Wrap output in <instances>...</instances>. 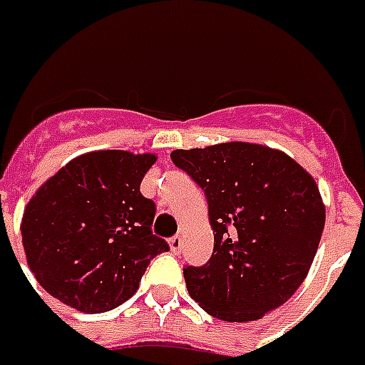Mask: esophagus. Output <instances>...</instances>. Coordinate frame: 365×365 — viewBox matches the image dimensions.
I'll list each match as a JSON object with an SVG mask.
<instances>
[{
    "label": "esophagus",
    "instance_id": "esophagus-1",
    "mask_svg": "<svg viewBox=\"0 0 365 365\" xmlns=\"http://www.w3.org/2000/svg\"><path fill=\"white\" fill-rule=\"evenodd\" d=\"M169 249H171V252H175V255H179L180 250H182V237H180V235H175V237L169 239Z\"/></svg>",
    "mask_w": 365,
    "mask_h": 365
}]
</instances>
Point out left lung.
Returning a JSON list of instances; mask_svg holds the SVG:
<instances>
[{
	"instance_id": "left-lung-1",
	"label": "left lung",
	"mask_w": 365,
	"mask_h": 365,
	"mask_svg": "<svg viewBox=\"0 0 365 365\" xmlns=\"http://www.w3.org/2000/svg\"><path fill=\"white\" fill-rule=\"evenodd\" d=\"M171 160L205 192L215 235L209 262L185 267L190 298L226 322L258 320L292 298L324 230L313 177L282 150L256 143L179 148Z\"/></svg>"
}]
</instances>
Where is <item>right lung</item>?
<instances>
[{
    "instance_id": "add662e5",
    "label": "right lung",
    "mask_w": 365,
    "mask_h": 365,
    "mask_svg": "<svg viewBox=\"0 0 365 365\" xmlns=\"http://www.w3.org/2000/svg\"><path fill=\"white\" fill-rule=\"evenodd\" d=\"M156 154L94 150L45 180L26 205L20 233L37 282L69 307L94 314L132 298L154 256L156 205L139 192Z\"/></svg>"
}]
</instances>
